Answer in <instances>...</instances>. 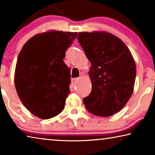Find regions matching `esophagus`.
Returning a JSON list of instances; mask_svg holds the SVG:
<instances>
[{
    "label": "esophagus",
    "instance_id": "obj_1",
    "mask_svg": "<svg viewBox=\"0 0 155 155\" xmlns=\"http://www.w3.org/2000/svg\"><path fill=\"white\" fill-rule=\"evenodd\" d=\"M78 81V78H72V81H72L71 83H72V85L73 86V87H74V85H76V84L77 83Z\"/></svg>",
    "mask_w": 155,
    "mask_h": 155
}]
</instances>
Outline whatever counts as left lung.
<instances>
[{
    "mask_svg": "<svg viewBox=\"0 0 155 155\" xmlns=\"http://www.w3.org/2000/svg\"><path fill=\"white\" fill-rule=\"evenodd\" d=\"M78 41L91 67L92 88L83 98L87 111L109 117L119 112L134 88L136 65L129 49L117 37L106 32H81Z\"/></svg>",
    "mask_w": 155,
    "mask_h": 155,
    "instance_id": "8db88e82",
    "label": "left lung"
}]
</instances>
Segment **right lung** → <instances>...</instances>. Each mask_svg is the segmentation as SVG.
<instances>
[{"label": "right lung", "instance_id": "right-lung-1", "mask_svg": "<svg viewBox=\"0 0 155 155\" xmlns=\"http://www.w3.org/2000/svg\"><path fill=\"white\" fill-rule=\"evenodd\" d=\"M77 37L76 32L57 31L38 34L20 52L15 89L26 108L40 118H51L64 109L71 80L64 58Z\"/></svg>", "mask_w": 155, "mask_h": 155}]
</instances>
